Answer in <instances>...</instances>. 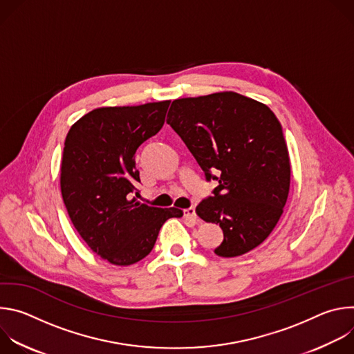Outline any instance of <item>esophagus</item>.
I'll use <instances>...</instances> for the list:
<instances>
[{
  "label": "esophagus",
  "mask_w": 354,
  "mask_h": 354,
  "mask_svg": "<svg viewBox=\"0 0 354 354\" xmlns=\"http://www.w3.org/2000/svg\"><path fill=\"white\" fill-rule=\"evenodd\" d=\"M183 216H185L186 218H189V220H193V221H196V220H197V216H196V210H194V207L185 209V210H183Z\"/></svg>",
  "instance_id": "obj_1"
}]
</instances>
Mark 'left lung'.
Wrapping results in <instances>:
<instances>
[{"label":"left lung","instance_id":"1","mask_svg":"<svg viewBox=\"0 0 354 354\" xmlns=\"http://www.w3.org/2000/svg\"><path fill=\"white\" fill-rule=\"evenodd\" d=\"M167 123L179 134L214 196L196 207L206 223L220 224L221 258L259 246L283 214L290 190V157L276 115L255 99L217 92L175 99Z\"/></svg>","mask_w":354,"mask_h":354}]
</instances>
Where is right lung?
<instances>
[{
	"mask_svg": "<svg viewBox=\"0 0 354 354\" xmlns=\"http://www.w3.org/2000/svg\"><path fill=\"white\" fill-rule=\"evenodd\" d=\"M171 100L97 108L77 120L64 142L60 186L68 216L102 259L129 266L154 248L162 224L183 212L142 205L137 196V148L156 136Z\"/></svg>",
	"mask_w": 354,
	"mask_h": 354,
	"instance_id": "right-lung-1",
	"label": "right lung"
}]
</instances>
